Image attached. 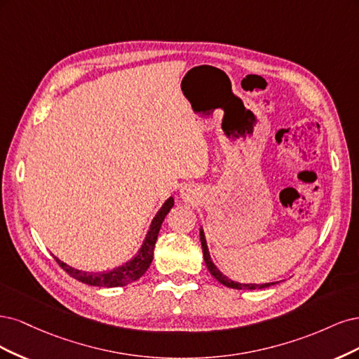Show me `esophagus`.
I'll return each mask as SVG.
<instances>
[{
    "instance_id": "esophagus-1",
    "label": "esophagus",
    "mask_w": 359,
    "mask_h": 359,
    "mask_svg": "<svg viewBox=\"0 0 359 359\" xmlns=\"http://www.w3.org/2000/svg\"><path fill=\"white\" fill-rule=\"evenodd\" d=\"M180 196L183 198V201H191V198H192V189L189 187L180 188Z\"/></svg>"
}]
</instances>
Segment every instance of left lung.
Masks as SVG:
<instances>
[{
  "label": "left lung",
  "instance_id": "left-lung-1",
  "mask_svg": "<svg viewBox=\"0 0 359 359\" xmlns=\"http://www.w3.org/2000/svg\"><path fill=\"white\" fill-rule=\"evenodd\" d=\"M200 240H201V248H203V255H204V261H205V265L207 269H209L210 274L215 277V279L222 283L228 287H233V289H264V287H270L271 285H276L277 282H273V283H262V285H257V283H238V282H234L228 279V277L225 274H222L221 271L217 270L216 265L213 264L212 258H210V253H209V249H207V243H205V237H204V231L200 229Z\"/></svg>",
  "mask_w": 359,
  "mask_h": 359
}]
</instances>
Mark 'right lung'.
<instances>
[{"label":"right lung","instance_id":"add662e5","mask_svg":"<svg viewBox=\"0 0 359 359\" xmlns=\"http://www.w3.org/2000/svg\"><path fill=\"white\" fill-rule=\"evenodd\" d=\"M172 205H175V200H172V196H170V198L163 204V207H161L156 216L154 217L152 224H150V228L147 231L146 238L143 241L140 250H138V253L131 261L123 264L122 267H118L111 271L88 273V271L76 270V269L70 267V265L62 262L61 259H57V258H55V259L57 264H60V267L70 274L72 277H74L76 280L90 285V286L116 287V286H125L128 283H133L137 279H140V277L149 269V265L152 264L154 249H155V243H156V238L159 234L161 225H163V221L165 219L167 213L171 210Z\"/></svg>","mask_w":359,"mask_h":359}]
</instances>
